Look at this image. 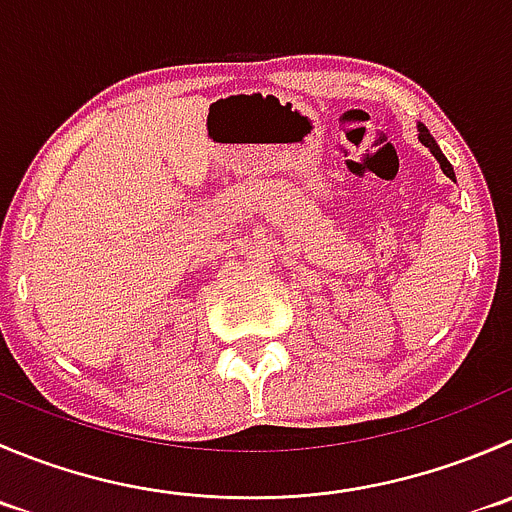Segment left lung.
<instances>
[{"mask_svg":"<svg viewBox=\"0 0 512 512\" xmlns=\"http://www.w3.org/2000/svg\"><path fill=\"white\" fill-rule=\"evenodd\" d=\"M420 142H423L425 147H428L430 152H433L435 155V160L440 162V170L445 172V175L450 177V180H455V172H453V167H450V162H448V157L443 155V152H440V147H438V142L433 140V135H430L428 132V127H423V124H420Z\"/></svg>","mask_w":512,"mask_h":512,"instance_id":"8db88e82","label":"left lung"}]
</instances>
